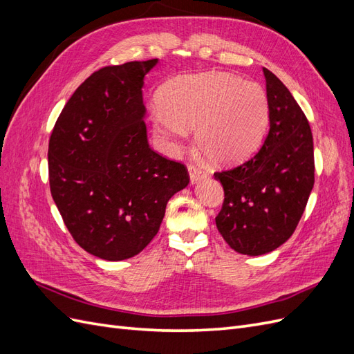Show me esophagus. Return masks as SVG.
Segmentation results:
<instances>
[{
	"instance_id": "obj_1",
	"label": "esophagus",
	"mask_w": 354,
	"mask_h": 354,
	"mask_svg": "<svg viewBox=\"0 0 354 354\" xmlns=\"http://www.w3.org/2000/svg\"><path fill=\"white\" fill-rule=\"evenodd\" d=\"M189 174H190V181H192V183H198L199 180L205 178L208 176L207 171L203 169L201 165H196V164H190L189 165Z\"/></svg>"
}]
</instances>
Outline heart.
<instances>
[{
	"mask_svg": "<svg viewBox=\"0 0 354 354\" xmlns=\"http://www.w3.org/2000/svg\"><path fill=\"white\" fill-rule=\"evenodd\" d=\"M153 108L156 131L174 143L196 127V142L214 162L251 155L269 124V100L257 82L232 73L187 75L169 82Z\"/></svg>",
	"mask_w": 354,
	"mask_h": 354,
	"instance_id": "obj_1",
	"label": "heart"
}]
</instances>
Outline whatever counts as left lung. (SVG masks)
<instances>
[{
  "instance_id": "1",
  "label": "left lung",
  "mask_w": 354,
  "mask_h": 354,
  "mask_svg": "<svg viewBox=\"0 0 354 354\" xmlns=\"http://www.w3.org/2000/svg\"><path fill=\"white\" fill-rule=\"evenodd\" d=\"M270 130L243 164L214 173L224 189L217 229L230 248L261 255L297 229L315 185L312 128L283 82L263 68Z\"/></svg>"
}]
</instances>
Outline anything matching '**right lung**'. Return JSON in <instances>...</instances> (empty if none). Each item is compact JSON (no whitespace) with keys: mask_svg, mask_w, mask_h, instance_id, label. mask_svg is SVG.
Wrapping results in <instances>:
<instances>
[{"mask_svg":"<svg viewBox=\"0 0 354 354\" xmlns=\"http://www.w3.org/2000/svg\"><path fill=\"white\" fill-rule=\"evenodd\" d=\"M158 59L91 73L72 94L48 143L51 196L72 238L108 261L143 251L169 198L189 185L185 164L149 147L142 97Z\"/></svg>","mask_w":354,"mask_h":354,"instance_id":"1","label":"right lung"}]
</instances>
